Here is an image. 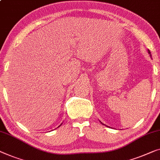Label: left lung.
<instances>
[{
    "label": "left lung",
    "instance_id": "8db88e82",
    "mask_svg": "<svg viewBox=\"0 0 160 160\" xmlns=\"http://www.w3.org/2000/svg\"><path fill=\"white\" fill-rule=\"evenodd\" d=\"M148 52H149V55H150V57H151V58H152L151 52H150V51H149V50H148ZM100 122H101V121H100ZM101 123H102V125H105V124H104V123H102V122H101ZM105 126H106V125H105ZM107 126V127H108V126Z\"/></svg>",
    "mask_w": 160,
    "mask_h": 160
}]
</instances>
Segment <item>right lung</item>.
<instances>
[{"mask_svg": "<svg viewBox=\"0 0 160 160\" xmlns=\"http://www.w3.org/2000/svg\"><path fill=\"white\" fill-rule=\"evenodd\" d=\"M61 125H62V123H61V125H60V126H58V127H60V126H61Z\"/></svg>", "mask_w": 160, "mask_h": 160, "instance_id": "obj_1", "label": "right lung"}]
</instances>
